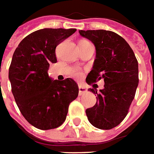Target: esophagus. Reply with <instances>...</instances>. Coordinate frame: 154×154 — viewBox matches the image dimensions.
Wrapping results in <instances>:
<instances>
[{
    "mask_svg": "<svg viewBox=\"0 0 154 154\" xmlns=\"http://www.w3.org/2000/svg\"><path fill=\"white\" fill-rule=\"evenodd\" d=\"M85 92H87V89L82 85H79V95H82L83 94H85Z\"/></svg>",
    "mask_w": 154,
    "mask_h": 154,
    "instance_id": "obj_1",
    "label": "esophagus"
}]
</instances>
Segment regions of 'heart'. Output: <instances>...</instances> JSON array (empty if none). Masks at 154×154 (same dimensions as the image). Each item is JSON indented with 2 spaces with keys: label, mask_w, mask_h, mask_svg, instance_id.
Returning <instances> with one entry per match:
<instances>
[{
  "label": "heart",
  "mask_w": 154,
  "mask_h": 154,
  "mask_svg": "<svg viewBox=\"0 0 154 154\" xmlns=\"http://www.w3.org/2000/svg\"><path fill=\"white\" fill-rule=\"evenodd\" d=\"M73 75L75 76V77H80L81 76V72L79 71V69H74L73 70Z\"/></svg>",
  "instance_id": "heart-1"
}]
</instances>
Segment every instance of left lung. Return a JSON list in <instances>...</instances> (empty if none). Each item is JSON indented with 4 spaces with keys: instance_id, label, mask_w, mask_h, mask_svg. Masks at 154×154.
I'll list each match as a JSON object with an SVG mask.
<instances>
[{
    "instance_id": "obj_1",
    "label": "left lung",
    "mask_w": 154,
    "mask_h": 154,
    "mask_svg": "<svg viewBox=\"0 0 154 154\" xmlns=\"http://www.w3.org/2000/svg\"><path fill=\"white\" fill-rule=\"evenodd\" d=\"M95 46L96 58L86 83L103 79L104 88L89 91L96 95L94 106L86 109L89 123L100 129H111L126 117L138 85V65L134 51L123 37L104 30H79Z\"/></svg>"
}]
</instances>
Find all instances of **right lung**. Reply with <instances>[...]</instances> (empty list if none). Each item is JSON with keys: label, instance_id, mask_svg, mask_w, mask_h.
Wrapping results in <instances>:
<instances>
[{"label": "right lung", "instance_id": "add662e5", "mask_svg": "<svg viewBox=\"0 0 154 154\" xmlns=\"http://www.w3.org/2000/svg\"><path fill=\"white\" fill-rule=\"evenodd\" d=\"M76 29L36 30L25 37L16 48L9 69V79L16 104L31 125L42 130L60 126L66 119L69 103L79 94L70 78L52 79L50 64L56 63L55 48Z\"/></svg>", "mask_w": 154, "mask_h": 154}]
</instances>
